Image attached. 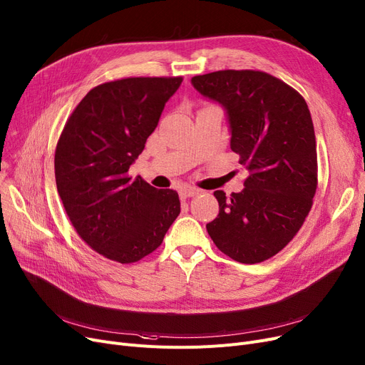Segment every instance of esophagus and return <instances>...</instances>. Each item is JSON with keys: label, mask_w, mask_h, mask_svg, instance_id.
Instances as JSON below:
<instances>
[{"label": "esophagus", "mask_w": 365, "mask_h": 365, "mask_svg": "<svg viewBox=\"0 0 365 365\" xmlns=\"http://www.w3.org/2000/svg\"><path fill=\"white\" fill-rule=\"evenodd\" d=\"M200 190H197V188L195 187H184L180 190V195L181 197H193V196H197Z\"/></svg>", "instance_id": "34e87169"}]
</instances>
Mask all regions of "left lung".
<instances>
[{
    "instance_id": "left-lung-1",
    "label": "left lung",
    "mask_w": 365,
    "mask_h": 365,
    "mask_svg": "<svg viewBox=\"0 0 365 365\" xmlns=\"http://www.w3.org/2000/svg\"><path fill=\"white\" fill-rule=\"evenodd\" d=\"M192 85L226 110L230 150L250 172L242 192H214L220 211L207 230L233 260L259 264L292 241L312 210L317 154L309 106L264 71H214Z\"/></svg>"
}]
</instances>
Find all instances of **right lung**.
Masks as SVG:
<instances>
[{"instance_id": "1", "label": "right lung", "mask_w": 365, "mask_h": 365, "mask_svg": "<svg viewBox=\"0 0 365 365\" xmlns=\"http://www.w3.org/2000/svg\"><path fill=\"white\" fill-rule=\"evenodd\" d=\"M181 82L101 83L81 100L58 140L55 180L71 225L93 250L120 264L153 253L181 211L177 192L127 175Z\"/></svg>"}]
</instances>
